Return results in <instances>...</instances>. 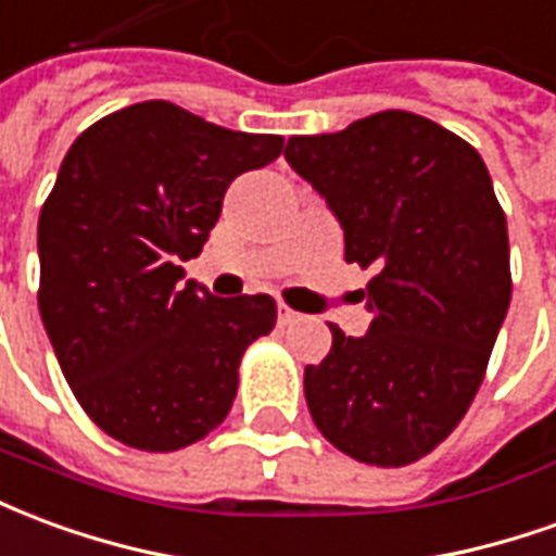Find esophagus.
<instances>
[{
  "label": "esophagus",
  "mask_w": 556,
  "mask_h": 556,
  "mask_svg": "<svg viewBox=\"0 0 556 556\" xmlns=\"http://www.w3.org/2000/svg\"><path fill=\"white\" fill-rule=\"evenodd\" d=\"M299 314L293 308H287V305H278V323L281 326H290V323H296Z\"/></svg>",
  "instance_id": "esophagus-1"
}]
</instances>
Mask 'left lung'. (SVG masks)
I'll list each match as a JSON object with an SVG mask.
<instances>
[{"mask_svg":"<svg viewBox=\"0 0 556 556\" xmlns=\"http://www.w3.org/2000/svg\"><path fill=\"white\" fill-rule=\"evenodd\" d=\"M285 159L332 208L344 260L374 269L359 290L368 332L329 323L332 350L305 368L311 419L362 464H413L464 419L509 311V233L485 161L407 110L290 137Z\"/></svg>","mask_w":556,"mask_h":556,"instance_id":"left-lung-1","label":"left lung"}]
</instances>
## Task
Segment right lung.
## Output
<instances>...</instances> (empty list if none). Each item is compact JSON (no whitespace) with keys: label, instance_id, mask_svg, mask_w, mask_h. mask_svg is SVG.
Returning a JSON list of instances; mask_svg holds the SVG:
<instances>
[{"label":"right lung","instance_id":"right-lung-1","mask_svg":"<svg viewBox=\"0 0 556 556\" xmlns=\"http://www.w3.org/2000/svg\"><path fill=\"white\" fill-rule=\"evenodd\" d=\"M170 101L116 110L74 140L38 218V311L71 392L125 446L176 452L230 413L275 299L185 281L236 176L281 155Z\"/></svg>","mask_w":556,"mask_h":556}]
</instances>
